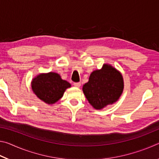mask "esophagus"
Here are the masks:
<instances>
[{
	"mask_svg": "<svg viewBox=\"0 0 159 159\" xmlns=\"http://www.w3.org/2000/svg\"><path fill=\"white\" fill-rule=\"evenodd\" d=\"M80 82H77V83H74V85L75 86V87H76V88H79L80 86Z\"/></svg>",
	"mask_w": 159,
	"mask_h": 159,
	"instance_id": "34e87169",
	"label": "esophagus"
}]
</instances>
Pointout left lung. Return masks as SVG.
Listing matches in <instances>:
<instances>
[{"instance_id":"left-lung-1","label":"left lung","mask_w":159,"mask_h":159,"mask_svg":"<svg viewBox=\"0 0 159 159\" xmlns=\"http://www.w3.org/2000/svg\"><path fill=\"white\" fill-rule=\"evenodd\" d=\"M123 90L122 75L114 67L104 64L101 70L92 72L83 90L89 103L101 109L117 101Z\"/></svg>"}]
</instances>
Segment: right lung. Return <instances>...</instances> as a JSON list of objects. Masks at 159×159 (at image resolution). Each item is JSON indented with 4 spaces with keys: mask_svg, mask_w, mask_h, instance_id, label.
<instances>
[{
    "mask_svg": "<svg viewBox=\"0 0 159 159\" xmlns=\"http://www.w3.org/2000/svg\"><path fill=\"white\" fill-rule=\"evenodd\" d=\"M71 84L61 79L60 75L53 72L40 74L31 83L34 93L42 101L47 104H54L57 102L66 88Z\"/></svg>",
    "mask_w": 159,
    "mask_h": 159,
    "instance_id": "right-lung-1",
    "label": "right lung"
}]
</instances>
